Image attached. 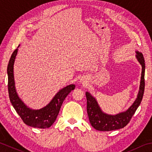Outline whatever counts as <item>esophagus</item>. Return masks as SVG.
Wrapping results in <instances>:
<instances>
[{"mask_svg": "<svg viewBox=\"0 0 152 152\" xmlns=\"http://www.w3.org/2000/svg\"><path fill=\"white\" fill-rule=\"evenodd\" d=\"M80 82H82V84L86 83V78H83V77H82V78L80 79Z\"/></svg>", "mask_w": 152, "mask_h": 152, "instance_id": "34e87169", "label": "esophagus"}]
</instances>
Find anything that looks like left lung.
<instances>
[{
	"instance_id": "obj_1",
	"label": "left lung",
	"mask_w": 152,
	"mask_h": 152,
	"mask_svg": "<svg viewBox=\"0 0 152 152\" xmlns=\"http://www.w3.org/2000/svg\"><path fill=\"white\" fill-rule=\"evenodd\" d=\"M136 58L142 65V76L139 93L134 104L126 112L112 115L102 111L97 101L90 93L86 92L87 112L90 122L93 128L99 131H112L123 128L128 124L141 103L145 89V60L141 52H136Z\"/></svg>"
}]
</instances>
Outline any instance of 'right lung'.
<instances>
[{
	"label": "right lung",
	"instance_id": "obj_1",
	"mask_svg": "<svg viewBox=\"0 0 152 152\" xmlns=\"http://www.w3.org/2000/svg\"><path fill=\"white\" fill-rule=\"evenodd\" d=\"M17 52L18 48L13 52L7 67L8 89L10 102L26 125L38 128H48L55 122L63 102L68 94L75 88V85L70 84L60 90L50 102L43 108L37 110L30 109L19 98L15 89L13 65Z\"/></svg>",
	"mask_w": 152,
	"mask_h": 152
}]
</instances>
